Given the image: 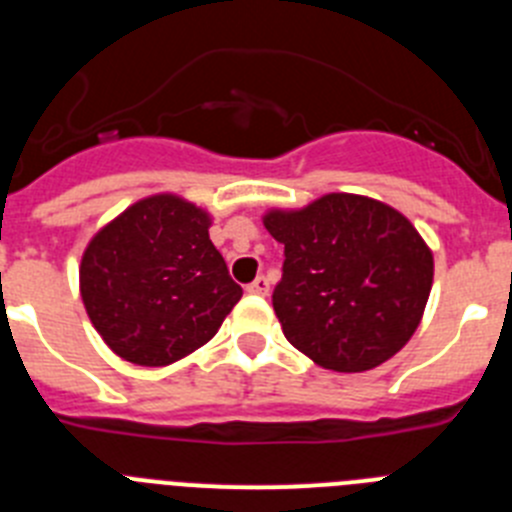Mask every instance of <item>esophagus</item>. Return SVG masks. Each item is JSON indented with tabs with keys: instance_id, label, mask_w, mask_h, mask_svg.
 I'll return each mask as SVG.
<instances>
[{
	"instance_id": "esophagus-1",
	"label": "esophagus",
	"mask_w": 512,
	"mask_h": 512,
	"mask_svg": "<svg viewBox=\"0 0 512 512\" xmlns=\"http://www.w3.org/2000/svg\"><path fill=\"white\" fill-rule=\"evenodd\" d=\"M246 292H248V295H259V297L269 295V279H266V277H256L251 284H248Z\"/></svg>"
}]
</instances>
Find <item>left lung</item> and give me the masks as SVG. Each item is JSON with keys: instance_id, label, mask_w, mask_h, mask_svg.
Wrapping results in <instances>:
<instances>
[{"instance_id": "8db88e82", "label": "left lung", "mask_w": 512, "mask_h": 512, "mask_svg": "<svg viewBox=\"0 0 512 512\" xmlns=\"http://www.w3.org/2000/svg\"><path fill=\"white\" fill-rule=\"evenodd\" d=\"M284 243L274 312L284 336L323 369L366 372L413 338L433 284V251L395 207L330 192L300 210H269Z\"/></svg>"}]
</instances>
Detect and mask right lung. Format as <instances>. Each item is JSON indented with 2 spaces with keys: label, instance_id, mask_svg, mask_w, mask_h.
<instances>
[{
  "label": "right lung",
  "instance_id": "1",
  "mask_svg": "<svg viewBox=\"0 0 512 512\" xmlns=\"http://www.w3.org/2000/svg\"><path fill=\"white\" fill-rule=\"evenodd\" d=\"M210 225V212L164 192L92 235L79 266L81 302L120 359L174 364L205 346L241 300Z\"/></svg>",
  "mask_w": 512,
  "mask_h": 512
}]
</instances>
